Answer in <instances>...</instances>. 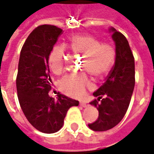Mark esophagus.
<instances>
[{"label":"esophagus","mask_w":154,"mask_h":154,"mask_svg":"<svg viewBox=\"0 0 154 154\" xmlns=\"http://www.w3.org/2000/svg\"><path fill=\"white\" fill-rule=\"evenodd\" d=\"M79 105L81 106H83V107H85V106H87V103H85V101H80V102H79Z\"/></svg>","instance_id":"esophagus-1"}]
</instances>
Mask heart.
<instances>
[{"mask_svg": "<svg viewBox=\"0 0 154 154\" xmlns=\"http://www.w3.org/2000/svg\"><path fill=\"white\" fill-rule=\"evenodd\" d=\"M66 48L74 54L81 55L84 60L80 69L88 73L95 80L103 79L108 74L116 60V50L113 46L103 43L96 37L89 34L71 36L66 43ZM48 63L51 71L60 75L65 67V48L56 46L49 54ZM91 84L85 73L68 75L61 79L59 88L64 94L71 97H80Z\"/></svg>", "mask_w": 154, "mask_h": 154, "instance_id": "obj_1", "label": "heart"}]
</instances>
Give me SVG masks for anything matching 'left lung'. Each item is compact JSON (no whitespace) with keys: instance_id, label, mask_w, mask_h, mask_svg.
Here are the masks:
<instances>
[{"instance_id":"left-lung-1","label":"left lung","mask_w":154,"mask_h":154,"mask_svg":"<svg viewBox=\"0 0 154 154\" xmlns=\"http://www.w3.org/2000/svg\"><path fill=\"white\" fill-rule=\"evenodd\" d=\"M110 31L116 44V60L105 83L94 93L97 98L90 103L98 110L97 120L88 124L94 131H108L122 121L127 112L135 84L134 58L127 39L114 28Z\"/></svg>"}]
</instances>
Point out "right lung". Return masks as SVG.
Wrapping results in <instances>:
<instances>
[{
	"instance_id": "right-lung-1",
	"label": "right lung",
	"mask_w": 154,
	"mask_h": 154,
	"mask_svg": "<svg viewBox=\"0 0 154 154\" xmlns=\"http://www.w3.org/2000/svg\"><path fill=\"white\" fill-rule=\"evenodd\" d=\"M62 29L54 25L37 27L20 51L16 88L19 102L27 120L38 131L52 134L64 124L67 111L78 106L79 101L60 93L57 98L49 96L51 79L48 57Z\"/></svg>"
}]
</instances>
